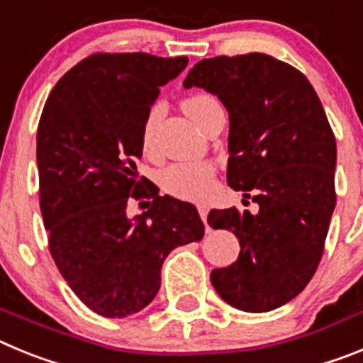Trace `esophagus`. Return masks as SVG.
Returning <instances> with one entry per match:
<instances>
[{
	"label": "esophagus",
	"mask_w": 363,
	"mask_h": 363,
	"mask_svg": "<svg viewBox=\"0 0 363 363\" xmlns=\"http://www.w3.org/2000/svg\"><path fill=\"white\" fill-rule=\"evenodd\" d=\"M198 213H200V218L203 220V223H207V214H209V207L205 203H198ZM209 230V227H207Z\"/></svg>",
	"instance_id": "1"
}]
</instances>
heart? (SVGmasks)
<instances>
[{
    "instance_id": "heart-1",
    "label": "heart",
    "mask_w": 363,
    "mask_h": 363,
    "mask_svg": "<svg viewBox=\"0 0 363 363\" xmlns=\"http://www.w3.org/2000/svg\"><path fill=\"white\" fill-rule=\"evenodd\" d=\"M216 105H220L216 99L209 94H203V92L192 94L184 99V111L196 123L205 112L216 107ZM160 118H162V105H154L147 114L145 121H143L142 147L145 150L152 149L154 133H156V127L160 123ZM213 176L214 169L209 163H176V165L167 167L160 176V182H162V187L174 196L184 198V200H200L213 187Z\"/></svg>"
}]
</instances>
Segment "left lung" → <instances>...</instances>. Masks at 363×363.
Listing matches in <instances>:
<instances>
[{
	"label": "left lung",
	"instance_id": "left-lung-1",
	"mask_svg": "<svg viewBox=\"0 0 363 363\" xmlns=\"http://www.w3.org/2000/svg\"><path fill=\"white\" fill-rule=\"evenodd\" d=\"M184 86L205 89L227 108V184L258 203L255 214L209 213V225L233 230L242 247L211 281L245 313L281 307L313 278L336 205V140L322 101L300 70L262 52L201 60Z\"/></svg>",
	"mask_w": 363,
	"mask_h": 363
}]
</instances>
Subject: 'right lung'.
I'll return each instance as SVG.
<instances>
[{
  "label": "right lung",
  "instance_id": "right-lung-1",
  "mask_svg": "<svg viewBox=\"0 0 363 363\" xmlns=\"http://www.w3.org/2000/svg\"><path fill=\"white\" fill-rule=\"evenodd\" d=\"M189 57L92 54L50 92L38 125L40 207L62 277L89 309L125 318L154 300L172 249L200 242L196 207L140 189L142 129L160 86ZM151 198L126 214L128 196Z\"/></svg>",
  "mask_w": 363,
  "mask_h": 363
}]
</instances>
